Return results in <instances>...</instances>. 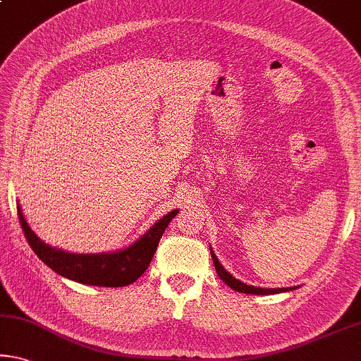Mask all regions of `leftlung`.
<instances>
[{
	"label": "left lung",
	"instance_id": "left-lung-1",
	"mask_svg": "<svg viewBox=\"0 0 361 361\" xmlns=\"http://www.w3.org/2000/svg\"><path fill=\"white\" fill-rule=\"evenodd\" d=\"M210 254H212V260H214L215 270L219 273V276L223 279V283L230 286L231 289L238 290V293H244V294H255V295H268V294H279V293H288V290H293L295 288H278V289H268V288H255V286H249L243 281H239L233 276L231 273H228L225 268L221 267V263L216 259V255L214 254V250L210 247Z\"/></svg>",
	"mask_w": 361,
	"mask_h": 361
}]
</instances>
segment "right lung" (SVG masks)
Wrapping results in <instances>:
<instances>
[{
    "label": "right lung",
    "mask_w": 361,
    "mask_h": 361,
    "mask_svg": "<svg viewBox=\"0 0 361 361\" xmlns=\"http://www.w3.org/2000/svg\"><path fill=\"white\" fill-rule=\"evenodd\" d=\"M176 214L178 210L169 212L157 223H154V226L142 234L138 241L122 250L102 254H72L43 243L28 226L20 205H17V215L27 241L43 263L72 281L101 288H122L135 283L147 270L165 228Z\"/></svg>",
    "instance_id": "obj_1"
}]
</instances>
